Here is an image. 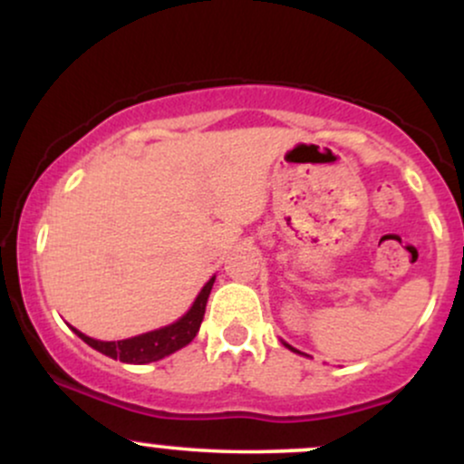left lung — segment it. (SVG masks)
<instances>
[{
    "mask_svg": "<svg viewBox=\"0 0 464 464\" xmlns=\"http://www.w3.org/2000/svg\"><path fill=\"white\" fill-rule=\"evenodd\" d=\"M285 347H287V349H292V347H290V344H285ZM292 351H296V349H292ZM296 353H301V351H296Z\"/></svg>",
    "mask_w": 464,
    "mask_h": 464,
    "instance_id": "1",
    "label": "left lung"
}]
</instances>
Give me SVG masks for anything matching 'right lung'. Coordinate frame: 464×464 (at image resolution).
<instances>
[{
	"mask_svg": "<svg viewBox=\"0 0 464 464\" xmlns=\"http://www.w3.org/2000/svg\"><path fill=\"white\" fill-rule=\"evenodd\" d=\"M214 281L216 276H211L205 284V287L200 290V295L196 296L189 312L185 314L183 318H179L177 323L168 324V327L154 329V332L135 335V338L117 340V343H104V340L89 338V335L78 332V329H72L76 332L78 338H82L84 343L89 344V347H93L95 351H100V353L109 355V358L113 360L126 362V364H148V362H157L165 358V355L174 353V351L183 349L185 344H189L191 340L196 338L202 316H205L207 299H209Z\"/></svg>",
	"mask_w": 464,
	"mask_h": 464,
	"instance_id": "right-lung-1",
	"label": "right lung"
}]
</instances>
